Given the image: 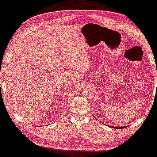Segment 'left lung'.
Wrapping results in <instances>:
<instances>
[{
  "mask_svg": "<svg viewBox=\"0 0 157 157\" xmlns=\"http://www.w3.org/2000/svg\"><path fill=\"white\" fill-rule=\"evenodd\" d=\"M112 128H114V127H113L112 126ZM125 128V126H124V127H116L115 128Z\"/></svg>",
  "mask_w": 157,
  "mask_h": 157,
  "instance_id": "1",
  "label": "left lung"
}]
</instances>
